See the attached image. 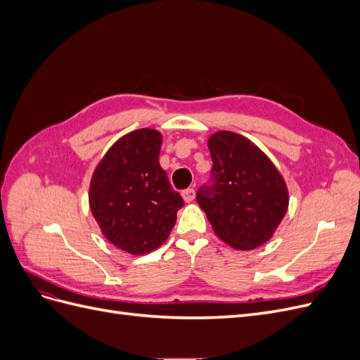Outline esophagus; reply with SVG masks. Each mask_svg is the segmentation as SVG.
Returning <instances> with one entry per match:
<instances>
[{
  "instance_id": "1",
  "label": "esophagus",
  "mask_w": 360,
  "mask_h": 360,
  "mask_svg": "<svg viewBox=\"0 0 360 360\" xmlns=\"http://www.w3.org/2000/svg\"><path fill=\"white\" fill-rule=\"evenodd\" d=\"M183 200L186 201V202H192L193 201V198H195V191L193 189H186V191H183Z\"/></svg>"
}]
</instances>
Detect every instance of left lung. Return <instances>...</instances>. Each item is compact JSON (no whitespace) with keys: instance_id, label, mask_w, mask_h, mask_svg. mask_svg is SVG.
Here are the masks:
<instances>
[{"instance_id":"1","label":"left lung","mask_w":360,"mask_h":360,"mask_svg":"<svg viewBox=\"0 0 360 360\" xmlns=\"http://www.w3.org/2000/svg\"><path fill=\"white\" fill-rule=\"evenodd\" d=\"M212 184L197 192L214 234L237 250L270 240L288 209L284 177L264 151L243 135L221 130L207 143Z\"/></svg>"}]
</instances>
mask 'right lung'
<instances>
[{"instance_id":"add662e5","label":"right lung","mask_w":360,"mask_h":360,"mask_svg":"<svg viewBox=\"0 0 360 360\" xmlns=\"http://www.w3.org/2000/svg\"><path fill=\"white\" fill-rule=\"evenodd\" d=\"M160 146L158 130H134L110 147L90 181V209L102 234L132 255L165 242L183 207L159 163Z\"/></svg>"}]
</instances>
